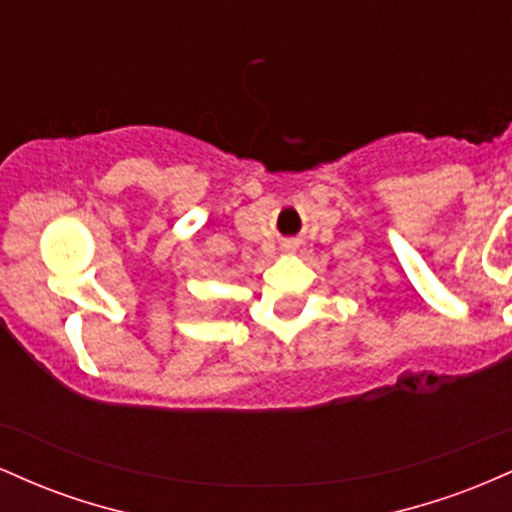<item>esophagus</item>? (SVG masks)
<instances>
[{
    "label": "esophagus",
    "instance_id": "1",
    "mask_svg": "<svg viewBox=\"0 0 512 512\" xmlns=\"http://www.w3.org/2000/svg\"><path fill=\"white\" fill-rule=\"evenodd\" d=\"M281 248H284V252H289V255H293V252L298 250V243H293V240H286V243L281 245Z\"/></svg>",
    "mask_w": 512,
    "mask_h": 512
}]
</instances>
